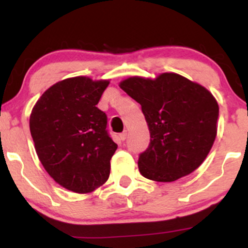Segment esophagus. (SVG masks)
Instances as JSON below:
<instances>
[{
	"label": "esophagus",
	"instance_id": "esophagus-1",
	"mask_svg": "<svg viewBox=\"0 0 248 248\" xmlns=\"http://www.w3.org/2000/svg\"><path fill=\"white\" fill-rule=\"evenodd\" d=\"M119 136H120V139H121L122 141L126 140V139H127V130H124V133H121L120 135H119Z\"/></svg>",
	"mask_w": 248,
	"mask_h": 248
}]
</instances>
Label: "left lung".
Wrapping results in <instances>:
<instances>
[{
	"label": "left lung",
	"mask_w": 248,
	"mask_h": 248,
	"mask_svg": "<svg viewBox=\"0 0 248 248\" xmlns=\"http://www.w3.org/2000/svg\"><path fill=\"white\" fill-rule=\"evenodd\" d=\"M120 87L141 105L150 143L139 156L143 177L173 182L195 171L211 150L219 107L205 87L176 73L132 77Z\"/></svg>",
	"instance_id": "obj_1"
}]
</instances>
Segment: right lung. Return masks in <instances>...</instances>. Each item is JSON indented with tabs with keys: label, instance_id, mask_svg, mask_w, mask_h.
Segmentation results:
<instances>
[{
	"label": "right lung",
	"instance_id": "add662e5",
	"mask_svg": "<svg viewBox=\"0 0 248 248\" xmlns=\"http://www.w3.org/2000/svg\"><path fill=\"white\" fill-rule=\"evenodd\" d=\"M108 80L75 77L43 93L30 115L39 161L59 186L77 193L95 190L109 177L118 144L107 132V115L96 107Z\"/></svg>",
	"mask_w": 248,
	"mask_h": 248
}]
</instances>
